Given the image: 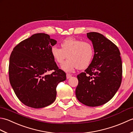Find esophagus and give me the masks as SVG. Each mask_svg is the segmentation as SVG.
I'll list each match as a JSON object with an SVG mask.
<instances>
[{
  "instance_id": "obj_1",
  "label": "esophagus",
  "mask_w": 133,
  "mask_h": 133,
  "mask_svg": "<svg viewBox=\"0 0 133 133\" xmlns=\"http://www.w3.org/2000/svg\"><path fill=\"white\" fill-rule=\"evenodd\" d=\"M72 77V75L70 74H68V73H67V74H66V78H67V79H69V78H70Z\"/></svg>"
}]
</instances>
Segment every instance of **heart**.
I'll use <instances>...</instances> for the list:
<instances>
[{"label": "heart", "instance_id": "heart-1", "mask_svg": "<svg viewBox=\"0 0 133 133\" xmlns=\"http://www.w3.org/2000/svg\"><path fill=\"white\" fill-rule=\"evenodd\" d=\"M62 49L53 46L51 54L55 61L61 64L67 55L69 59L61 66L64 71L70 72L75 68L84 69L88 67L94 54V47L88 42H82L74 38H67L62 42Z\"/></svg>", "mask_w": 133, "mask_h": 133}]
</instances>
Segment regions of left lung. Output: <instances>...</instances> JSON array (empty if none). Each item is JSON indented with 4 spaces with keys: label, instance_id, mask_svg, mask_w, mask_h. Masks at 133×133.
<instances>
[{
    "label": "left lung",
    "instance_id": "obj_1",
    "mask_svg": "<svg viewBox=\"0 0 133 133\" xmlns=\"http://www.w3.org/2000/svg\"><path fill=\"white\" fill-rule=\"evenodd\" d=\"M92 42L94 55L91 63L77 75L75 94L86 106L95 107L107 103L114 97L122 82V63L117 46L98 32L87 33Z\"/></svg>",
    "mask_w": 133,
    "mask_h": 133
}]
</instances>
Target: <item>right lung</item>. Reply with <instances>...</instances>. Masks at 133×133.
I'll use <instances>...</instances> for the list:
<instances>
[{
  "label": "right lung",
  "instance_id": "right-lung-1",
  "mask_svg": "<svg viewBox=\"0 0 133 133\" xmlns=\"http://www.w3.org/2000/svg\"><path fill=\"white\" fill-rule=\"evenodd\" d=\"M57 42L38 33L14 48L10 58L9 79L16 97L25 105L39 109L55 101L58 84L66 79L51 54ZM51 70V75L46 73Z\"/></svg>",
  "mask_w": 133,
  "mask_h": 133
}]
</instances>
